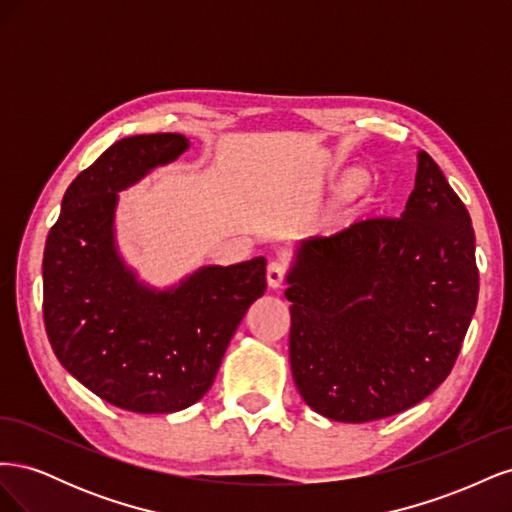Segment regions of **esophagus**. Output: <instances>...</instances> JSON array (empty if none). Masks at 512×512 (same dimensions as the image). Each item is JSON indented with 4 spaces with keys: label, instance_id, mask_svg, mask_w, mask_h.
<instances>
[{
    "label": "esophagus",
    "instance_id": "1",
    "mask_svg": "<svg viewBox=\"0 0 512 512\" xmlns=\"http://www.w3.org/2000/svg\"><path fill=\"white\" fill-rule=\"evenodd\" d=\"M284 280H286V265H282V262H269L267 267V282L271 288H282L284 286Z\"/></svg>",
    "mask_w": 512,
    "mask_h": 512
}]
</instances>
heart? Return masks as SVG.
<instances>
[{
	"label": "heart",
	"instance_id": "heart-1",
	"mask_svg": "<svg viewBox=\"0 0 512 512\" xmlns=\"http://www.w3.org/2000/svg\"><path fill=\"white\" fill-rule=\"evenodd\" d=\"M333 192H335L337 196H342V198L352 196V194H356V192L363 194L367 200H374V196H376L374 185H371V183L367 181L365 170H361V168H350V170H346V173L335 181Z\"/></svg>",
	"mask_w": 512,
	"mask_h": 512
}]
</instances>
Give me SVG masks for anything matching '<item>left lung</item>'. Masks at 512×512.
Masks as SVG:
<instances>
[{"label":"left lung","mask_w":512,"mask_h":512,"mask_svg":"<svg viewBox=\"0 0 512 512\" xmlns=\"http://www.w3.org/2000/svg\"><path fill=\"white\" fill-rule=\"evenodd\" d=\"M474 250L470 213L425 151L401 218L303 241L286 299L305 404L331 421L367 423L436 391L476 309Z\"/></svg>","instance_id":"obj_1"}]
</instances>
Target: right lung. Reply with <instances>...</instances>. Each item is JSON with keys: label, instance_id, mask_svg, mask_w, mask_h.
I'll use <instances>...</instances> for the list:
<instances>
[{"label": "right lung", "instance_id": "add662e5", "mask_svg": "<svg viewBox=\"0 0 512 512\" xmlns=\"http://www.w3.org/2000/svg\"><path fill=\"white\" fill-rule=\"evenodd\" d=\"M188 147L170 132L121 138L70 183L46 239L42 312L53 352L121 410L168 414L196 404L245 312L267 290L262 256L203 267L166 290L138 282L123 262L117 192Z\"/></svg>", "mask_w": 512, "mask_h": 512}]
</instances>
